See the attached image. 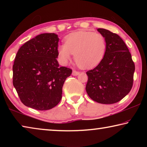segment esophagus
Returning a JSON list of instances; mask_svg holds the SVG:
<instances>
[{
  "label": "esophagus",
  "mask_w": 147,
  "mask_h": 147,
  "mask_svg": "<svg viewBox=\"0 0 147 147\" xmlns=\"http://www.w3.org/2000/svg\"><path fill=\"white\" fill-rule=\"evenodd\" d=\"M79 73H79L78 71H73V73H72V74H73V76H77V75H78Z\"/></svg>",
  "instance_id": "obj_1"
}]
</instances>
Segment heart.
I'll use <instances>...</instances> for the list:
<instances>
[{
  "label": "heart",
  "instance_id": "heart-1",
  "mask_svg": "<svg viewBox=\"0 0 147 147\" xmlns=\"http://www.w3.org/2000/svg\"><path fill=\"white\" fill-rule=\"evenodd\" d=\"M65 44L58 47L61 63L67 65L74 54V60L79 66L91 69L100 63L106 54L107 43L103 35L91 31L80 30L65 38Z\"/></svg>",
  "mask_w": 147,
  "mask_h": 147
}]
</instances>
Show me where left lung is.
<instances>
[{"mask_svg":"<svg viewBox=\"0 0 147 147\" xmlns=\"http://www.w3.org/2000/svg\"><path fill=\"white\" fill-rule=\"evenodd\" d=\"M97 30L106 39V52L100 63L86 73V92L96 102L114 104L127 95L132 88L135 65L120 36L104 28Z\"/></svg>","mask_w":147,"mask_h":147,"instance_id":"obj_1","label":"left lung"}]
</instances>
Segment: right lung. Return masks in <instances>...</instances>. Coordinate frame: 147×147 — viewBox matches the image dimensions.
Listing matches in <instances>:
<instances>
[{"label":"right lung","instance_id":"obj_1","mask_svg":"<svg viewBox=\"0 0 147 147\" xmlns=\"http://www.w3.org/2000/svg\"><path fill=\"white\" fill-rule=\"evenodd\" d=\"M58 41L56 34H41L26 42L17 52L13 84L26 106L48 110L60 102L63 84L72 70L59 65Z\"/></svg>","mask_w":147,"mask_h":147}]
</instances>
